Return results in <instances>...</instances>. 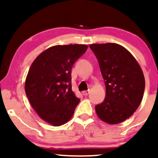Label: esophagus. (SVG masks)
<instances>
[{
  "instance_id": "obj_1",
  "label": "esophagus",
  "mask_w": 158,
  "mask_h": 158,
  "mask_svg": "<svg viewBox=\"0 0 158 158\" xmlns=\"http://www.w3.org/2000/svg\"><path fill=\"white\" fill-rule=\"evenodd\" d=\"M89 93H90V90H84V91L82 92L83 95H85V96L88 95V94H89Z\"/></svg>"
}]
</instances>
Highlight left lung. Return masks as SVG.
<instances>
[{"label":"left lung","instance_id":"8db88e82","mask_svg":"<svg viewBox=\"0 0 158 158\" xmlns=\"http://www.w3.org/2000/svg\"><path fill=\"white\" fill-rule=\"evenodd\" d=\"M95 54L106 85V95L95 106L99 118L108 124H118L137 109L145 90V78L131 53L115 43L90 44Z\"/></svg>","mask_w":158,"mask_h":158}]
</instances>
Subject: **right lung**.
Instances as JSON below:
<instances>
[{
	"label": "right lung",
	"instance_id": "obj_1",
	"mask_svg": "<svg viewBox=\"0 0 158 158\" xmlns=\"http://www.w3.org/2000/svg\"><path fill=\"white\" fill-rule=\"evenodd\" d=\"M87 49L85 44L56 45L30 66L25 81L27 97L40 118L52 126L68 123L80 102L72 91L71 70Z\"/></svg>",
	"mask_w": 158,
	"mask_h": 158
}]
</instances>
